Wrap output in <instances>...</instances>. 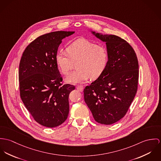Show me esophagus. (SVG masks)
<instances>
[{"label":"esophagus","mask_w":161,"mask_h":161,"mask_svg":"<svg viewBox=\"0 0 161 161\" xmlns=\"http://www.w3.org/2000/svg\"><path fill=\"white\" fill-rule=\"evenodd\" d=\"M76 88L79 91H81V92H82L83 90V86L81 85H78V86H76Z\"/></svg>","instance_id":"obj_1"}]
</instances>
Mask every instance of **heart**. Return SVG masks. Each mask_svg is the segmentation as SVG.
Masks as SVG:
<instances>
[{"instance_id": "1", "label": "heart", "mask_w": 161, "mask_h": 161, "mask_svg": "<svg viewBox=\"0 0 161 161\" xmlns=\"http://www.w3.org/2000/svg\"><path fill=\"white\" fill-rule=\"evenodd\" d=\"M67 53L58 51L55 62L64 75H68L76 63V71L67 78L69 83H78L99 78L105 70L108 62L106 49L100 44H94L85 38H79L71 42L66 49Z\"/></svg>"}]
</instances>
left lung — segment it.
Returning a JSON list of instances; mask_svg holds the SVG:
<instances>
[{
	"mask_svg": "<svg viewBox=\"0 0 161 161\" xmlns=\"http://www.w3.org/2000/svg\"><path fill=\"white\" fill-rule=\"evenodd\" d=\"M92 33L106 42L108 62L103 74L84 89V99L97 122L111 125L125 116L134 99L138 84V61L125 39Z\"/></svg>",
	"mask_w": 161,
	"mask_h": 161,
	"instance_id": "1",
	"label": "left lung"
}]
</instances>
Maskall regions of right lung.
<instances>
[{
  "label": "right lung",
  "instance_id": "add662e5",
  "mask_svg": "<svg viewBox=\"0 0 161 161\" xmlns=\"http://www.w3.org/2000/svg\"><path fill=\"white\" fill-rule=\"evenodd\" d=\"M74 33L58 31L39 36L26 47L20 60L21 99L36 122L46 127L59 126L68 117L69 96L75 87L62 85L55 55L62 40Z\"/></svg>",
  "mask_w": 161,
  "mask_h": 161
}]
</instances>
